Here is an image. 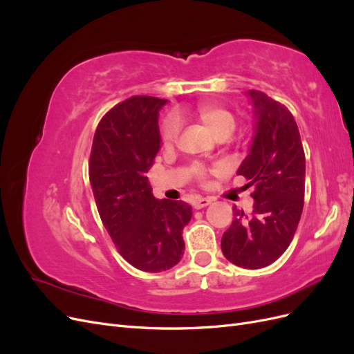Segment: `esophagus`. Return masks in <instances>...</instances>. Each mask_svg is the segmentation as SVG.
Segmentation results:
<instances>
[{
	"label": "esophagus",
	"mask_w": 354,
	"mask_h": 354,
	"mask_svg": "<svg viewBox=\"0 0 354 354\" xmlns=\"http://www.w3.org/2000/svg\"><path fill=\"white\" fill-rule=\"evenodd\" d=\"M209 203H211V199H208V198H196V199L194 201V207H195L196 209H201V208L208 207Z\"/></svg>",
	"instance_id": "obj_1"
}]
</instances>
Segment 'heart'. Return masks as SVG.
Segmentation results:
<instances>
[{
    "label": "heart",
    "instance_id": "1",
    "mask_svg": "<svg viewBox=\"0 0 354 354\" xmlns=\"http://www.w3.org/2000/svg\"><path fill=\"white\" fill-rule=\"evenodd\" d=\"M190 115H194L199 122L205 125L211 134L220 138V137H229L234 128H236L238 120L236 115H234L230 109L224 108V106L218 104H209V103H203L199 104L198 108L194 111H189ZM160 136H162V143L167 147L174 146L178 142V136H180V121L176 116H168L164 125H162V131H160ZM192 174H194L196 178L202 180L207 176V168H203L201 165H194L192 167Z\"/></svg>",
    "mask_w": 354,
    "mask_h": 354
}]
</instances>
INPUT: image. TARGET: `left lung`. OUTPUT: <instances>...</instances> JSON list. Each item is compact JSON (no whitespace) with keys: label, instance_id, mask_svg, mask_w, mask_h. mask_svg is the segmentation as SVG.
<instances>
[{"label":"left lung","instance_id":"obj_1","mask_svg":"<svg viewBox=\"0 0 354 354\" xmlns=\"http://www.w3.org/2000/svg\"><path fill=\"white\" fill-rule=\"evenodd\" d=\"M252 103L254 138L238 169L254 186L251 216L233 207L221 238L226 259L243 269L274 263L291 243L304 207L306 156L292 113L269 95L246 91Z\"/></svg>","mask_w":354,"mask_h":354}]
</instances>
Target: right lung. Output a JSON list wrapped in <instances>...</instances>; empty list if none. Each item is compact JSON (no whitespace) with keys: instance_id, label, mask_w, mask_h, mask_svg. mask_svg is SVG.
Instances as JSON below:
<instances>
[{"instance_id":"1","label":"right lung","mask_w":354,"mask_h":354,"mask_svg":"<svg viewBox=\"0 0 354 354\" xmlns=\"http://www.w3.org/2000/svg\"><path fill=\"white\" fill-rule=\"evenodd\" d=\"M165 103L133 95L113 106L97 125L88 164L95 205L118 252L151 273L181 260V232L192 218L189 203L156 199L146 177L160 149L158 115Z\"/></svg>"}]
</instances>
